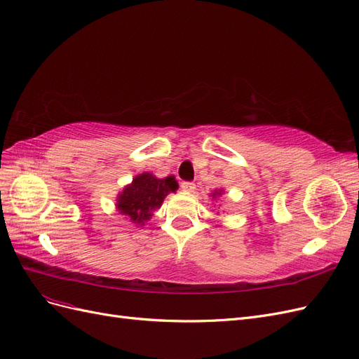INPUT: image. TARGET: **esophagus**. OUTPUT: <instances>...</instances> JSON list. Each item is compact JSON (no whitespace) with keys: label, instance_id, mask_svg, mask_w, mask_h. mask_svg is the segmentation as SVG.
<instances>
[{"label":"esophagus","instance_id":"34e87169","mask_svg":"<svg viewBox=\"0 0 359 359\" xmlns=\"http://www.w3.org/2000/svg\"><path fill=\"white\" fill-rule=\"evenodd\" d=\"M182 189L185 191V192H188V194H191V192H194V189H196V185H194L192 182H183L182 183Z\"/></svg>","mask_w":359,"mask_h":359}]
</instances>
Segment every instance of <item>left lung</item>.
Listing matches in <instances>:
<instances>
[{"label":"left lung","mask_w":359,"mask_h":359,"mask_svg":"<svg viewBox=\"0 0 359 359\" xmlns=\"http://www.w3.org/2000/svg\"><path fill=\"white\" fill-rule=\"evenodd\" d=\"M224 194V189L221 188V189H215L213 192H210V197H212V200H218L221 196Z\"/></svg>","instance_id":"obj_1"}]
</instances>
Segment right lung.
Returning <instances> with one entry per match:
<instances>
[{
    "instance_id": "right-lung-1",
    "label": "right lung",
    "mask_w": 359,
    "mask_h": 359,
    "mask_svg": "<svg viewBox=\"0 0 359 359\" xmlns=\"http://www.w3.org/2000/svg\"><path fill=\"white\" fill-rule=\"evenodd\" d=\"M179 183L174 176L158 179L155 174L144 171L132 179L116 197V209L135 225H144L158 210L168 194L176 192Z\"/></svg>"
}]
</instances>
